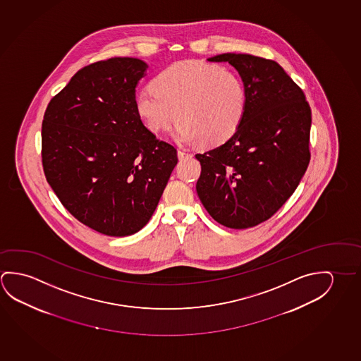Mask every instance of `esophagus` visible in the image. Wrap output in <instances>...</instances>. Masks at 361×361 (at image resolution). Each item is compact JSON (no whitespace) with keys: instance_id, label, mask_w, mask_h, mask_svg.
Here are the masks:
<instances>
[{"instance_id":"34e87169","label":"esophagus","mask_w":361,"mask_h":361,"mask_svg":"<svg viewBox=\"0 0 361 361\" xmlns=\"http://www.w3.org/2000/svg\"><path fill=\"white\" fill-rule=\"evenodd\" d=\"M192 155L190 153H188L187 150H183V149H179L178 150V158H179V161H183V159H187V158H190Z\"/></svg>"}]
</instances>
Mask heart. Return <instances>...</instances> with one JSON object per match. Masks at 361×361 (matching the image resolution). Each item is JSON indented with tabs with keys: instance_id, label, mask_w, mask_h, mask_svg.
Returning <instances> with one entry per match:
<instances>
[{
	"instance_id": "1",
	"label": "heart",
	"mask_w": 361,
	"mask_h": 361,
	"mask_svg": "<svg viewBox=\"0 0 361 361\" xmlns=\"http://www.w3.org/2000/svg\"><path fill=\"white\" fill-rule=\"evenodd\" d=\"M150 89L137 95V115L154 134L164 132L174 118L178 143L221 145L235 135L246 115L245 82L216 63H173L155 75Z\"/></svg>"
}]
</instances>
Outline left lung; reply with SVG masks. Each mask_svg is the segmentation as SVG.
I'll return each instance as SVG.
<instances>
[{
  "label": "left lung",
  "instance_id": "8db88e82",
  "mask_svg": "<svg viewBox=\"0 0 361 361\" xmlns=\"http://www.w3.org/2000/svg\"><path fill=\"white\" fill-rule=\"evenodd\" d=\"M207 60L232 65L248 102L235 135L195 154L202 166L195 189L218 224L250 228L272 217L301 182L310 161L311 109L276 61L231 52Z\"/></svg>",
  "mask_w": 361,
  "mask_h": 361
}]
</instances>
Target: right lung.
I'll list each match as a JSON object with an SVG mask.
<instances>
[{
  "instance_id": "add662e5",
  "label": "right lung",
  "mask_w": 361,
  "mask_h": 361,
  "mask_svg": "<svg viewBox=\"0 0 361 361\" xmlns=\"http://www.w3.org/2000/svg\"><path fill=\"white\" fill-rule=\"evenodd\" d=\"M148 65L111 58L79 70L42 121V166L63 206L103 235L137 233L153 216L178 163L135 109Z\"/></svg>"
}]
</instances>
